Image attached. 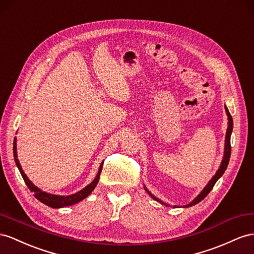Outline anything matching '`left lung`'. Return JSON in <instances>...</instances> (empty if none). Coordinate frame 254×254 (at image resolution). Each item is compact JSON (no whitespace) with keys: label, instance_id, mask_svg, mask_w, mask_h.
<instances>
[{"label":"left lung","instance_id":"obj_1","mask_svg":"<svg viewBox=\"0 0 254 254\" xmlns=\"http://www.w3.org/2000/svg\"><path fill=\"white\" fill-rule=\"evenodd\" d=\"M225 112H226V115H227V120H229V127H227V129H226V135H225V146H224V155H223V160H222V162H221V165H220V167H219V170L217 171V173H216V175H214V176L211 178V180L209 181V183L207 184V186L204 188V190L201 191L196 197H195L190 204H188V205H186V206H184V207H191V206H193V205H196L197 203H199L200 200H203L206 196H207V194L209 193L211 190H212V188H213V186L216 185V183L218 181V179L222 176V175L224 174V172H225V170H226V167H227V165H229V162H230V158H231V134H232V131H233V119H232V116H231V114H230V112H229V109H227V107L225 106ZM145 190L148 192V194L150 195V196L154 199V200H157V201H160V203L162 204V205H165V206H168L167 204H164L163 201L162 200H160L158 197H155L153 194H151L150 192H149L148 190H147V188L145 187Z\"/></svg>","mask_w":254,"mask_h":254}]
</instances>
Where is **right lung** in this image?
Instances as JSON below:
<instances>
[{
  "label": "right lung",
  "mask_w": 254,
  "mask_h": 254,
  "mask_svg": "<svg viewBox=\"0 0 254 254\" xmlns=\"http://www.w3.org/2000/svg\"><path fill=\"white\" fill-rule=\"evenodd\" d=\"M12 150H14V158H15V162H16V165L18 167L19 172H20L21 176L24 180L25 185L28 186L29 189L31 190V192H34V196L42 201L43 204L47 205L51 208H62L65 206H70V205H74L78 201L82 200L83 198H86L88 195L94 190V188L96 187L97 183H99V179H100V175L102 172V168H103V162L102 164L100 165L99 168V172L96 174V177L94 178V180L91 183L90 185H88L87 187H84L82 190H80L79 192H77L75 194H70V195H66V196H62V195H55V194H50L47 192H44L41 189H38L36 186H34L33 184L31 183L30 179L27 177V175L24 174V172L22 171V167L19 163V160L17 158V145H16V138L14 140V148H12Z\"/></svg>",
  "instance_id": "add662e5"
}]
</instances>
